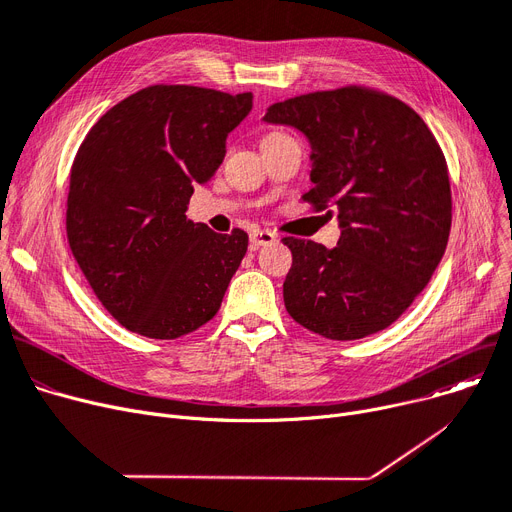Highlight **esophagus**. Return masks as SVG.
<instances>
[{"label": "esophagus", "mask_w": 512, "mask_h": 512, "mask_svg": "<svg viewBox=\"0 0 512 512\" xmlns=\"http://www.w3.org/2000/svg\"><path fill=\"white\" fill-rule=\"evenodd\" d=\"M274 242H276V234L270 232V230H255V232H251V247L253 249L274 245Z\"/></svg>", "instance_id": "obj_1"}]
</instances>
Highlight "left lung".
<instances>
[{"label": "left lung", "instance_id": "left-lung-1", "mask_svg": "<svg viewBox=\"0 0 512 512\" xmlns=\"http://www.w3.org/2000/svg\"><path fill=\"white\" fill-rule=\"evenodd\" d=\"M265 122L311 143L315 211L338 215V247L286 236L290 317L330 340L380 332L432 280L446 251L452 195L446 157L421 116L384 91L346 85L274 103Z\"/></svg>", "mask_w": 512, "mask_h": 512}]
</instances>
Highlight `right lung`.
<instances>
[{
  "label": "right lung",
  "mask_w": 512,
  "mask_h": 512,
  "mask_svg": "<svg viewBox=\"0 0 512 512\" xmlns=\"http://www.w3.org/2000/svg\"><path fill=\"white\" fill-rule=\"evenodd\" d=\"M253 93L151 85L105 112L70 170L72 255L118 324L155 340L205 326L247 253L249 236L186 220L197 184L226 155Z\"/></svg>",
  "instance_id": "1"
}]
</instances>
